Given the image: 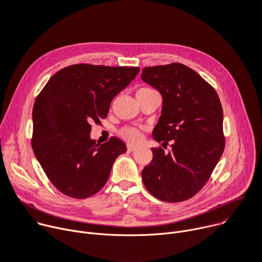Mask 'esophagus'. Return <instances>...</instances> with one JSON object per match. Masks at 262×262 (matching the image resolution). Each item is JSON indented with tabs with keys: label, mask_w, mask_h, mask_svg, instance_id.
<instances>
[{
	"label": "esophagus",
	"mask_w": 262,
	"mask_h": 262,
	"mask_svg": "<svg viewBox=\"0 0 262 262\" xmlns=\"http://www.w3.org/2000/svg\"><path fill=\"white\" fill-rule=\"evenodd\" d=\"M127 149H128V151H135V150H137V147L133 146V145H128Z\"/></svg>",
	"instance_id": "34e87169"
}]
</instances>
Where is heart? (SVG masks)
Masks as SVG:
<instances>
[{
	"instance_id": "heart-1",
	"label": "heart",
	"mask_w": 262,
	"mask_h": 262,
	"mask_svg": "<svg viewBox=\"0 0 262 262\" xmlns=\"http://www.w3.org/2000/svg\"><path fill=\"white\" fill-rule=\"evenodd\" d=\"M152 90H149V89H141L139 90L137 94L139 93H145V92H150ZM119 135L120 137L123 139V140H125L127 143L129 144H138L140 143L142 141V138H143V135L141 133L140 129H138L136 127H132V126H126V127H123L122 129H120L119 132Z\"/></svg>"
}]
</instances>
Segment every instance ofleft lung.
<instances>
[{"label": "left lung", "mask_w": 262, "mask_h": 262, "mask_svg": "<svg viewBox=\"0 0 262 262\" xmlns=\"http://www.w3.org/2000/svg\"><path fill=\"white\" fill-rule=\"evenodd\" d=\"M141 78L162 96L152 138L166 144L171 141L168 154L162 147L151 148L143 183L161 201L187 200L206 183L224 149L219 97L199 74L180 63L145 67Z\"/></svg>", "instance_id": "8db88e82"}]
</instances>
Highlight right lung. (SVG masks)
<instances>
[{
    "mask_svg": "<svg viewBox=\"0 0 262 262\" xmlns=\"http://www.w3.org/2000/svg\"><path fill=\"white\" fill-rule=\"evenodd\" d=\"M139 72V67L71 65L52 76L34 101L31 146L50 182L64 195L84 199L98 193L115 160L126 151L116 137L97 144L91 124L107 117L113 99Z\"/></svg>",
    "mask_w": 262,
    "mask_h": 262,
    "instance_id": "obj_1",
    "label": "right lung"
}]
</instances>
